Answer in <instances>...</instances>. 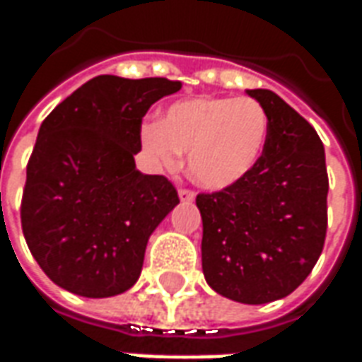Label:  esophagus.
<instances>
[{
  "label": "esophagus",
  "mask_w": 362,
  "mask_h": 362,
  "mask_svg": "<svg viewBox=\"0 0 362 362\" xmlns=\"http://www.w3.org/2000/svg\"><path fill=\"white\" fill-rule=\"evenodd\" d=\"M178 197H180L182 202H186V204H189V202H194V197H196V194H194L192 189H180V192H178Z\"/></svg>",
  "instance_id": "obj_1"
}]
</instances>
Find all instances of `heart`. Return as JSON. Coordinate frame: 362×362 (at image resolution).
Wrapping results in <instances>:
<instances>
[{"label":"heart","mask_w":362,"mask_h":362,"mask_svg":"<svg viewBox=\"0 0 362 362\" xmlns=\"http://www.w3.org/2000/svg\"><path fill=\"white\" fill-rule=\"evenodd\" d=\"M269 139V116L254 98L197 96L170 104L141 127L145 155L174 168L188 153V173L207 189H225L258 166Z\"/></svg>","instance_id":"heart-1"}]
</instances>
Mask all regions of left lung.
<instances>
[{
  "label": "left lung",
  "instance_id": "1",
  "mask_svg": "<svg viewBox=\"0 0 362 362\" xmlns=\"http://www.w3.org/2000/svg\"><path fill=\"white\" fill-rule=\"evenodd\" d=\"M269 116V139L244 180L199 194L202 267L230 300L266 304L291 295L316 266L327 228L326 153L316 129L281 96L246 90Z\"/></svg>",
  "mask_w": 362,
  "mask_h": 362
}]
</instances>
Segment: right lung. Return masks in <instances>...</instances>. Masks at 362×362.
Masks as SVG:
<instances>
[{
    "label": "right lung",
    "mask_w": 362,
    "mask_h": 362,
    "mask_svg": "<svg viewBox=\"0 0 362 362\" xmlns=\"http://www.w3.org/2000/svg\"><path fill=\"white\" fill-rule=\"evenodd\" d=\"M182 89L165 77L98 75L38 129L21 225L28 250L58 287L106 298L134 287L153 230L180 204L165 176L135 168L141 119Z\"/></svg>",
    "instance_id": "right-lung-1"
}]
</instances>
